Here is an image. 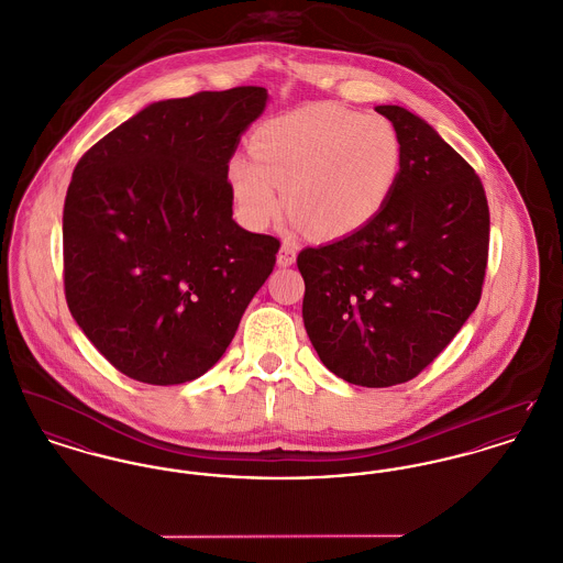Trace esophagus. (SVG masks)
<instances>
[{
  "instance_id": "1",
  "label": "esophagus",
  "mask_w": 563,
  "mask_h": 563,
  "mask_svg": "<svg viewBox=\"0 0 563 563\" xmlns=\"http://www.w3.org/2000/svg\"><path fill=\"white\" fill-rule=\"evenodd\" d=\"M296 257H298V249L291 242H283V246L278 251V257H276L278 265L280 267H289V265L296 263Z\"/></svg>"
}]
</instances>
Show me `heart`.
I'll return each instance as SVG.
<instances>
[{"label": "heart", "instance_id": "heart-1", "mask_svg": "<svg viewBox=\"0 0 563 563\" xmlns=\"http://www.w3.org/2000/svg\"><path fill=\"white\" fill-rule=\"evenodd\" d=\"M251 152L253 161L235 156L227 167L240 218L265 229L287 199L294 224L323 240L364 231L388 208L405 165L402 139L389 120L325 102L265 122Z\"/></svg>", "mask_w": 563, "mask_h": 563}]
</instances>
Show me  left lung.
Instances as JSON below:
<instances>
[{"mask_svg": "<svg viewBox=\"0 0 563 563\" xmlns=\"http://www.w3.org/2000/svg\"><path fill=\"white\" fill-rule=\"evenodd\" d=\"M405 165L364 231L298 255L306 334L341 379L389 388L418 377L476 310L488 203L472 165L411 111L382 104Z\"/></svg>", "mask_w": 563, "mask_h": 563, "instance_id": "obj_1", "label": "left lung"}]
</instances>
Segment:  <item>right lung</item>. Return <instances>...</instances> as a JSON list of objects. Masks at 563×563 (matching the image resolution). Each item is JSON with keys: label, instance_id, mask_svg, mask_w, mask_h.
Masks as SVG:
<instances>
[{"label": "right lung", "instance_id": "add662e5", "mask_svg": "<svg viewBox=\"0 0 563 563\" xmlns=\"http://www.w3.org/2000/svg\"><path fill=\"white\" fill-rule=\"evenodd\" d=\"M265 87L161 100L91 145L64 203V291L91 345L152 386L208 373L280 242L233 220L227 167Z\"/></svg>", "mask_w": 563, "mask_h": 563}]
</instances>
